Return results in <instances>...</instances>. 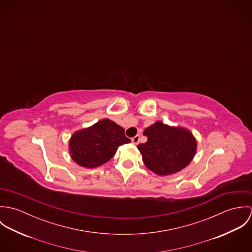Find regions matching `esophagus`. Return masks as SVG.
I'll list each match as a JSON object with an SVG mask.
<instances>
[{
  "label": "esophagus",
  "instance_id": "34e87169",
  "mask_svg": "<svg viewBox=\"0 0 252 252\" xmlns=\"http://www.w3.org/2000/svg\"><path fill=\"white\" fill-rule=\"evenodd\" d=\"M140 139H141L140 135H137V136H135L134 138H132V143L134 144H139V142H140Z\"/></svg>",
  "mask_w": 252,
  "mask_h": 252
}]
</instances>
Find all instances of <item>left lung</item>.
Wrapping results in <instances>:
<instances>
[{"label":"left lung","mask_w":252,"mask_h":252,"mask_svg":"<svg viewBox=\"0 0 252 252\" xmlns=\"http://www.w3.org/2000/svg\"><path fill=\"white\" fill-rule=\"evenodd\" d=\"M147 142L137 147L144 165L159 176L176 174L190 164L197 151L192 133L182 127H173L157 121L144 131Z\"/></svg>","instance_id":"8db88e82"}]
</instances>
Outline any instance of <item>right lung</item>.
<instances>
[{
  "mask_svg": "<svg viewBox=\"0 0 252 252\" xmlns=\"http://www.w3.org/2000/svg\"><path fill=\"white\" fill-rule=\"evenodd\" d=\"M130 142L124 134V128L109 119H103L74 132L69 149L76 164L84 168H96L109 161L120 145Z\"/></svg>",
  "mask_w": 252,
  "mask_h": 252,
  "instance_id": "add662e5",
  "label": "right lung"
}]
</instances>
